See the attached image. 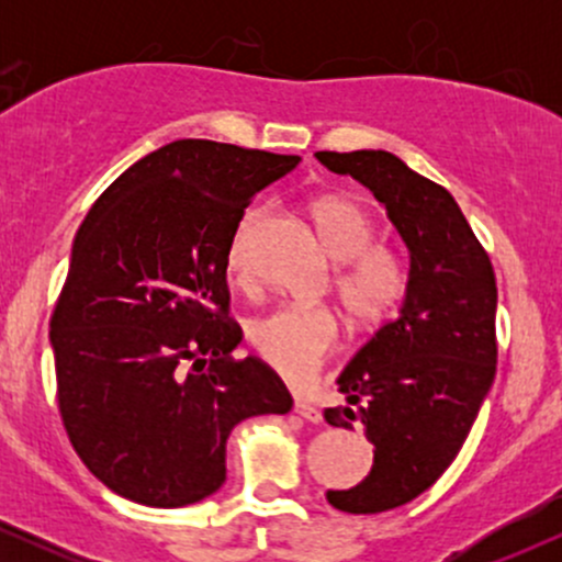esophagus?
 Masks as SVG:
<instances>
[{"mask_svg":"<svg viewBox=\"0 0 562 562\" xmlns=\"http://www.w3.org/2000/svg\"><path fill=\"white\" fill-rule=\"evenodd\" d=\"M295 415H301L303 420H308V423H322V412H319V406L314 404V398H308V396H295Z\"/></svg>","mask_w":562,"mask_h":562,"instance_id":"obj_1","label":"esophagus"}]
</instances>
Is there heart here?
<instances>
[{"mask_svg":"<svg viewBox=\"0 0 562 562\" xmlns=\"http://www.w3.org/2000/svg\"><path fill=\"white\" fill-rule=\"evenodd\" d=\"M261 211L250 209L229 240V269L245 274L248 240ZM327 254L340 263L335 293L357 327H375L404 299L406 263L385 245H372L375 227L359 203L348 198H322L312 209ZM338 317L327 306H280L250 325L256 353L280 375L306 380L338 344Z\"/></svg>","mask_w":562,"mask_h":562,"instance_id":"obj_1","label":"heart"}]
</instances>
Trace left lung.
<instances>
[{"label":"left lung","instance_id":"obj_1","mask_svg":"<svg viewBox=\"0 0 562 562\" xmlns=\"http://www.w3.org/2000/svg\"><path fill=\"white\" fill-rule=\"evenodd\" d=\"M385 205L409 254L396 319L385 322L338 375L346 404L335 428L362 423L375 447L370 475L327 492L335 509L385 513L420 496L462 449L496 372V280L457 200L385 150L317 153Z\"/></svg>","mask_w":562,"mask_h":562}]
</instances>
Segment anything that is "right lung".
Here are the masks:
<instances>
[{
	"instance_id": "1",
	"label": "right lung",
	"mask_w": 562,
	"mask_h": 562,
	"mask_svg": "<svg viewBox=\"0 0 562 562\" xmlns=\"http://www.w3.org/2000/svg\"><path fill=\"white\" fill-rule=\"evenodd\" d=\"M299 156L177 139L128 166L76 232L49 344L70 443L97 481L184 507L227 479V438L293 398L261 359H232L229 240L250 198Z\"/></svg>"
}]
</instances>
